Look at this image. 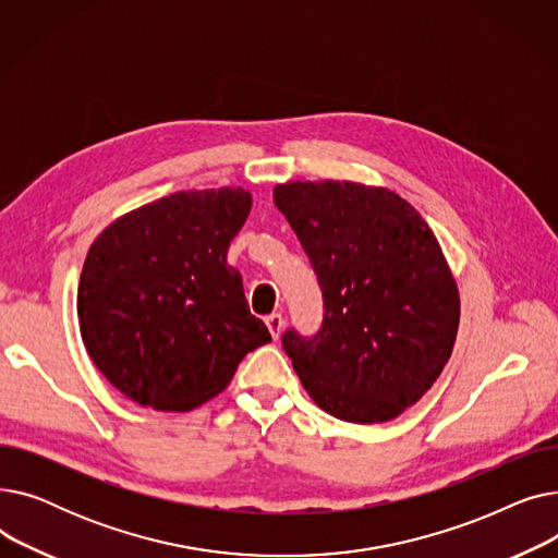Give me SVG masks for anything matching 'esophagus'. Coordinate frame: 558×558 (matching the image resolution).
<instances>
[{
	"instance_id": "esophagus-1",
	"label": "esophagus",
	"mask_w": 558,
	"mask_h": 558,
	"mask_svg": "<svg viewBox=\"0 0 558 558\" xmlns=\"http://www.w3.org/2000/svg\"><path fill=\"white\" fill-rule=\"evenodd\" d=\"M264 324H267V328H269V332H271L274 341H276V339H280V332H282V328H284V318H282V314H278V312L269 314L267 318H264Z\"/></svg>"
}]
</instances>
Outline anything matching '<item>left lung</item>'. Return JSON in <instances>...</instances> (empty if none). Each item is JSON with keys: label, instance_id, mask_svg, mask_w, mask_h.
<instances>
[{"label": "left lung", "instance_id": "8db88e82", "mask_svg": "<svg viewBox=\"0 0 558 558\" xmlns=\"http://www.w3.org/2000/svg\"><path fill=\"white\" fill-rule=\"evenodd\" d=\"M274 201L324 291L312 339L282 348L310 398L348 423H387L418 402L452 355L459 289L432 228L387 187L276 185Z\"/></svg>", "mask_w": 558, "mask_h": 558}]
</instances>
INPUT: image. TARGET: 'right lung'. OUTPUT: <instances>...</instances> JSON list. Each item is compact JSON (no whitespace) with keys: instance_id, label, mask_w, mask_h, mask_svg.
<instances>
[{"instance_id":"obj_1","label":"right lung","mask_w":558,"mask_h":558,"mask_svg":"<svg viewBox=\"0 0 558 558\" xmlns=\"http://www.w3.org/2000/svg\"><path fill=\"white\" fill-rule=\"evenodd\" d=\"M251 205L244 187L175 192L114 219L87 251L76 296L83 345L133 402L190 412L271 341L226 262Z\"/></svg>"}]
</instances>
